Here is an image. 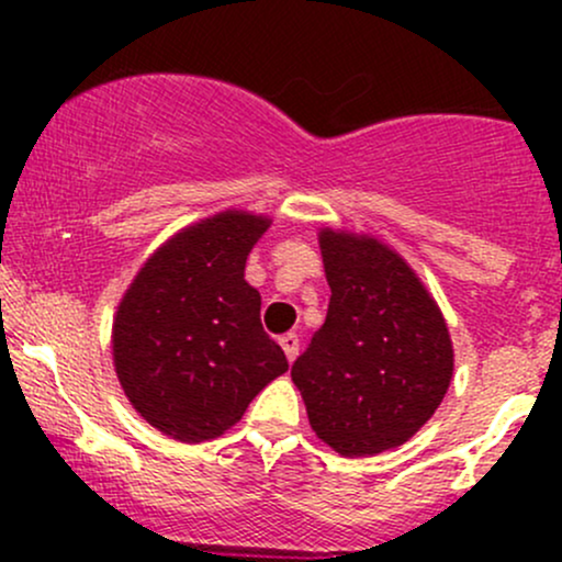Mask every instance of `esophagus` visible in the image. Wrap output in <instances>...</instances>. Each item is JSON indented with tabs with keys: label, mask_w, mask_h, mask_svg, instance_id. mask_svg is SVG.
Returning <instances> with one entry per match:
<instances>
[{
	"label": "esophagus",
	"mask_w": 562,
	"mask_h": 562,
	"mask_svg": "<svg viewBox=\"0 0 562 562\" xmlns=\"http://www.w3.org/2000/svg\"><path fill=\"white\" fill-rule=\"evenodd\" d=\"M280 346H282V351H285L288 362H293V359L299 357V335H295V333H285V335H282Z\"/></svg>",
	"instance_id": "obj_1"
}]
</instances>
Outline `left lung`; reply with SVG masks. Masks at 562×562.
Segmentation results:
<instances>
[{
  "mask_svg": "<svg viewBox=\"0 0 562 562\" xmlns=\"http://www.w3.org/2000/svg\"><path fill=\"white\" fill-rule=\"evenodd\" d=\"M319 248L330 306L290 378L327 447L372 457L434 417L454 370L451 338L420 277L389 245L322 229Z\"/></svg>",
  "mask_w": 562,
  "mask_h": 562,
  "instance_id": "left-lung-1",
  "label": "left lung"
}]
</instances>
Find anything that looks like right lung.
I'll return each instance as SVG.
<instances>
[{
    "mask_svg": "<svg viewBox=\"0 0 562 562\" xmlns=\"http://www.w3.org/2000/svg\"><path fill=\"white\" fill-rule=\"evenodd\" d=\"M267 229V216L245 211L203 218L158 248L121 299L115 375L160 434L187 443L222 436L288 370L261 327L259 290L245 282V259Z\"/></svg>",
    "mask_w": 562,
    "mask_h": 562,
    "instance_id": "add662e5",
    "label": "right lung"
}]
</instances>
